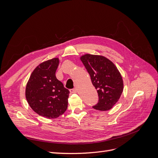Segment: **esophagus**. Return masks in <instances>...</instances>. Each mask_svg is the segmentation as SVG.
Returning a JSON list of instances; mask_svg holds the SVG:
<instances>
[{"label": "esophagus", "mask_w": 158, "mask_h": 158, "mask_svg": "<svg viewBox=\"0 0 158 158\" xmlns=\"http://www.w3.org/2000/svg\"><path fill=\"white\" fill-rule=\"evenodd\" d=\"M70 92L72 94H74V93H76V92H77V90H76V89H70Z\"/></svg>", "instance_id": "1"}]
</instances>
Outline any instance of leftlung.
Returning a JSON list of instances; mask_svg holds the SVG:
<instances>
[{"label": "left lung", "instance_id": "8db88e82", "mask_svg": "<svg viewBox=\"0 0 158 158\" xmlns=\"http://www.w3.org/2000/svg\"><path fill=\"white\" fill-rule=\"evenodd\" d=\"M80 59L98 94V103L93 108L99 111L111 109L123 91V81L117 68L103 56L86 54Z\"/></svg>", "mask_w": 158, "mask_h": 158}]
</instances>
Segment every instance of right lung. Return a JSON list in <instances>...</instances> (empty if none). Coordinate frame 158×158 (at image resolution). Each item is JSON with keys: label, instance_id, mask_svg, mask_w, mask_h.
<instances>
[{"label": "right lung", "instance_id": "add662e5", "mask_svg": "<svg viewBox=\"0 0 158 158\" xmlns=\"http://www.w3.org/2000/svg\"><path fill=\"white\" fill-rule=\"evenodd\" d=\"M59 60L54 58L38 65L26 85V98L36 113L48 118L63 114L68 107L69 90L56 78Z\"/></svg>", "mask_w": 158, "mask_h": 158}]
</instances>
